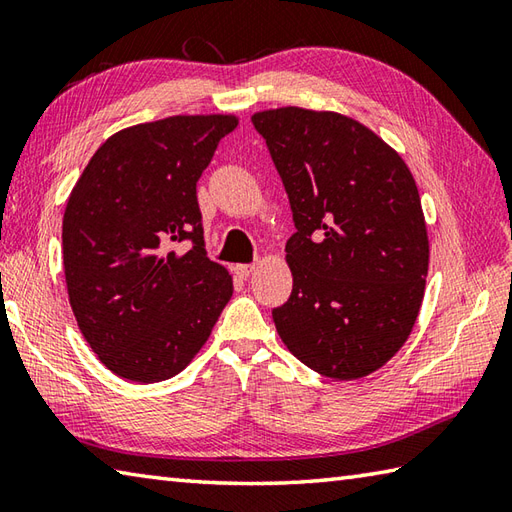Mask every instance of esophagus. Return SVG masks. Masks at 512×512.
I'll list each match as a JSON object with an SVG mask.
<instances>
[{"mask_svg":"<svg viewBox=\"0 0 512 512\" xmlns=\"http://www.w3.org/2000/svg\"><path fill=\"white\" fill-rule=\"evenodd\" d=\"M255 268H257L255 264H237V266H235V275L246 279V277H250V275L255 273Z\"/></svg>","mask_w":512,"mask_h":512,"instance_id":"esophagus-1","label":"esophagus"}]
</instances>
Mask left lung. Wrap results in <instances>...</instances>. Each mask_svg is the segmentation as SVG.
Segmentation results:
<instances>
[{
	"instance_id": "1",
	"label": "left lung",
	"mask_w": 512,
	"mask_h": 512,
	"mask_svg": "<svg viewBox=\"0 0 512 512\" xmlns=\"http://www.w3.org/2000/svg\"><path fill=\"white\" fill-rule=\"evenodd\" d=\"M284 182L297 233L292 295L275 328L303 365L334 380L383 367L413 330L429 273L416 180L372 129L339 112L253 114Z\"/></svg>"
}]
</instances>
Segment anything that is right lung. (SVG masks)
Instances as JSON below:
<instances>
[{
    "mask_svg": "<svg viewBox=\"0 0 512 512\" xmlns=\"http://www.w3.org/2000/svg\"><path fill=\"white\" fill-rule=\"evenodd\" d=\"M233 114H180L125 127L94 151L63 213L74 319L116 376L160 383L209 341L233 277L204 250L195 195ZM191 241L192 248L172 246Z\"/></svg>",
    "mask_w": 512,
    "mask_h": 512,
    "instance_id": "add662e5",
    "label": "right lung"
}]
</instances>
